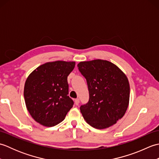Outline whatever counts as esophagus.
I'll return each mask as SVG.
<instances>
[{"mask_svg": "<svg viewBox=\"0 0 159 159\" xmlns=\"http://www.w3.org/2000/svg\"><path fill=\"white\" fill-rule=\"evenodd\" d=\"M74 102H75L76 105H79V102H80V100L79 98H76V99H75V100H74Z\"/></svg>", "mask_w": 159, "mask_h": 159, "instance_id": "34e87169", "label": "esophagus"}]
</instances>
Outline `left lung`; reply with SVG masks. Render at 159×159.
<instances>
[{
    "label": "left lung",
    "instance_id": "1",
    "mask_svg": "<svg viewBox=\"0 0 159 159\" xmlns=\"http://www.w3.org/2000/svg\"><path fill=\"white\" fill-rule=\"evenodd\" d=\"M79 70L87 80L89 100L80 107L84 119L97 129L121 119L129 104L130 85L122 71L107 60L81 61Z\"/></svg>",
    "mask_w": 159,
    "mask_h": 159
}]
</instances>
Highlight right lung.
<instances>
[{"mask_svg": "<svg viewBox=\"0 0 159 159\" xmlns=\"http://www.w3.org/2000/svg\"><path fill=\"white\" fill-rule=\"evenodd\" d=\"M75 61H56L39 66L29 74L24 88L26 107L31 117L51 127L65 119L74 102L68 96L67 76Z\"/></svg>", "mask_w": 159, "mask_h": 159, "instance_id": "1", "label": "right lung"}]
</instances>
